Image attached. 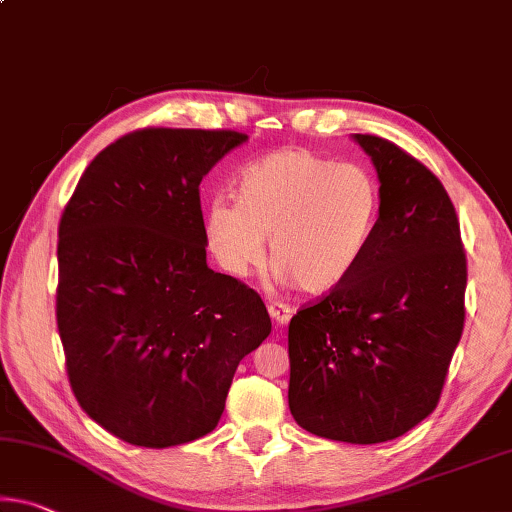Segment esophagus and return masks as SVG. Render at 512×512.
<instances>
[{"label":"esophagus","instance_id":"obj_1","mask_svg":"<svg viewBox=\"0 0 512 512\" xmlns=\"http://www.w3.org/2000/svg\"><path fill=\"white\" fill-rule=\"evenodd\" d=\"M269 314L278 326H287L291 316H294V307L289 303H282V300H269Z\"/></svg>","mask_w":512,"mask_h":512}]
</instances>
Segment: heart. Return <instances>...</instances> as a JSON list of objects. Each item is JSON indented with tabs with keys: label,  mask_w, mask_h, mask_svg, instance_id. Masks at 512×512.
<instances>
[{
	"label": "heart",
	"mask_w": 512,
	"mask_h": 512,
	"mask_svg": "<svg viewBox=\"0 0 512 512\" xmlns=\"http://www.w3.org/2000/svg\"><path fill=\"white\" fill-rule=\"evenodd\" d=\"M234 198H214L202 218L218 269L243 278L262 262L269 239L275 278L310 294L335 289L358 269L380 216V189L367 168L303 148L248 164Z\"/></svg>",
	"instance_id": "1"
}]
</instances>
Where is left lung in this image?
Listing matches in <instances>:
<instances>
[{"mask_svg": "<svg viewBox=\"0 0 512 512\" xmlns=\"http://www.w3.org/2000/svg\"><path fill=\"white\" fill-rule=\"evenodd\" d=\"M380 180L371 246L289 321V410L319 437L394 440L440 401L465 328L467 257L442 182L399 145L355 134Z\"/></svg>", "mask_w": 512, "mask_h": 512, "instance_id": "1", "label": "left lung"}]
</instances>
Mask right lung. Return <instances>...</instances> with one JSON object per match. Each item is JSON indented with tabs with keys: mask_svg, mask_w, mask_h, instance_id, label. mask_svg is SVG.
<instances>
[{
	"mask_svg": "<svg viewBox=\"0 0 512 512\" xmlns=\"http://www.w3.org/2000/svg\"><path fill=\"white\" fill-rule=\"evenodd\" d=\"M248 141L148 127L88 164L59 223V326L75 399L123 442L212 433L234 371L271 332L264 300L207 266L200 182Z\"/></svg>",
	"mask_w": 512,
	"mask_h": 512,
	"instance_id": "1",
	"label": "right lung"
}]
</instances>
